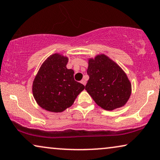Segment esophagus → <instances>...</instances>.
Returning a JSON list of instances; mask_svg holds the SVG:
<instances>
[{"instance_id":"34e87169","label":"esophagus","mask_w":160,"mask_h":160,"mask_svg":"<svg viewBox=\"0 0 160 160\" xmlns=\"http://www.w3.org/2000/svg\"><path fill=\"white\" fill-rule=\"evenodd\" d=\"M81 82H82V84H84V86H85V85H86L87 82H86V80H85V79H82V81H81Z\"/></svg>"}]
</instances>
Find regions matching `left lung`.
Masks as SVG:
<instances>
[{
    "instance_id": "left-lung-1",
    "label": "left lung",
    "mask_w": 160,
    "mask_h": 160,
    "mask_svg": "<svg viewBox=\"0 0 160 160\" xmlns=\"http://www.w3.org/2000/svg\"><path fill=\"white\" fill-rule=\"evenodd\" d=\"M85 90L95 103L106 110L123 107L130 98L132 84L118 64L104 54L88 60Z\"/></svg>"
}]
</instances>
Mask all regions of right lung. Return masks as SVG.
Returning <instances> with one entry per match:
<instances>
[{
	"mask_svg": "<svg viewBox=\"0 0 160 160\" xmlns=\"http://www.w3.org/2000/svg\"><path fill=\"white\" fill-rule=\"evenodd\" d=\"M68 58L59 53L48 57L35 76L32 92L35 101L45 110L62 112L71 107L84 86L74 80V71L68 69Z\"/></svg>",
	"mask_w": 160,
	"mask_h": 160,
	"instance_id": "add662e5",
	"label": "right lung"
}]
</instances>
